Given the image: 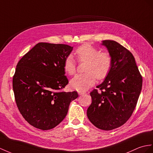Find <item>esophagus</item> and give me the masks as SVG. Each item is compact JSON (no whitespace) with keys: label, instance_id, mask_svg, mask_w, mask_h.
Listing matches in <instances>:
<instances>
[{"label":"esophagus","instance_id":"34e87169","mask_svg":"<svg viewBox=\"0 0 153 153\" xmlns=\"http://www.w3.org/2000/svg\"><path fill=\"white\" fill-rule=\"evenodd\" d=\"M85 91H78V94H79V95H83V94H85Z\"/></svg>","mask_w":153,"mask_h":153}]
</instances>
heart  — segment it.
<instances>
[{
    "label": "heart",
    "mask_w": 153,
    "mask_h": 153,
    "mask_svg": "<svg viewBox=\"0 0 153 153\" xmlns=\"http://www.w3.org/2000/svg\"><path fill=\"white\" fill-rule=\"evenodd\" d=\"M80 61H86L85 73L79 74L71 80L72 88L78 91H85L94 85L96 79L102 80L108 75L112 65V59L109 53L100 51L90 44L80 46L75 51ZM64 69L65 73L72 75L76 71V62L72 56L65 59Z\"/></svg>",
    "instance_id": "obj_1"
}]
</instances>
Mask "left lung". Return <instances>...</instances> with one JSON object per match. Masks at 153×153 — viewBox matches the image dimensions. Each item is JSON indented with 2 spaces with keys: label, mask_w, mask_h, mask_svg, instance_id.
Segmentation results:
<instances>
[{
  "label": "left lung",
  "mask_w": 153,
  "mask_h": 153,
  "mask_svg": "<svg viewBox=\"0 0 153 153\" xmlns=\"http://www.w3.org/2000/svg\"><path fill=\"white\" fill-rule=\"evenodd\" d=\"M112 65L102 82L90 93L87 116L99 129L111 130L122 126L134 110L142 87V77L132 54L113 40H104Z\"/></svg>",
  "instance_id": "8db88e82"
}]
</instances>
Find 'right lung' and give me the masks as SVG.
Masks as SVG:
<instances>
[{
	"instance_id": "add662e5",
	"label": "right lung",
	"mask_w": 153,
	"mask_h": 153,
	"mask_svg": "<svg viewBox=\"0 0 153 153\" xmlns=\"http://www.w3.org/2000/svg\"><path fill=\"white\" fill-rule=\"evenodd\" d=\"M73 47L39 43L22 58L13 77L18 109L29 124L43 130L54 128L64 120L76 91L61 92L68 84L64 62Z\"/></svg>"
}]
</instances>
